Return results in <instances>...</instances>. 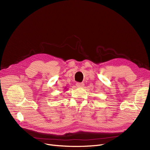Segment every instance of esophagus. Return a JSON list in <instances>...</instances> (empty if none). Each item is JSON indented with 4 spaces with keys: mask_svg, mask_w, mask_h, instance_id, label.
Here are the masks:
<instances>
[{
    "mask_svg": "<svg viewBox=\"0 0 150 150\" xmlns=\"http://www.w3.org/2000/svg\"><path fill=\"white\" fill-rule=\"evenodd\" d=\"M76 86L78 88H82L84 86V84L83 83H76Z\"/></svg>",
    "mask_w": 150,
    "mask_h": 150,
    "instance_id": "34e87169",
    "label": "esophagus"
}]
</instances>
